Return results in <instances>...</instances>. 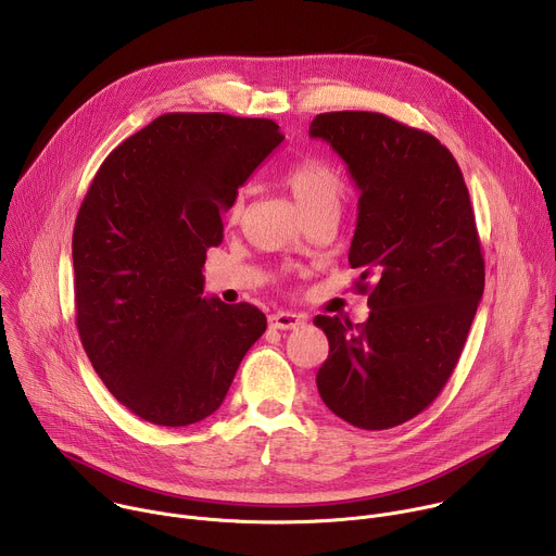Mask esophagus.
Wrapping results in <instances>:
<instances>
[{
  "label": "esophagus",
  "instance_id": "1",
  "mask_svg": "<svg viewBox=\"0 0 556 556\" xmlns=\"http://www.w3.org/2000/svg\"><path fill=\"white\" fill-rule=\"evenodd\" d=\"M268 324L270 328H277V330H296L299 326L305 324V316L294 312H277L268 316Z\"/></svg>",
  "mask_w": 556,
  "mask_h": 556
}]
</instances>
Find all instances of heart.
<instances>
[{
  "label": "heart",
  "mask_w": 556,
  "mask_h": 556,
  "mask_svg": "<svg viewBox=\"0 0 556 556\" xmlns=\"http://www.w3.org/2000/svg\"><path fill=\"white\" fill-rule=\"evenodd\" d=\"M283 185L294 198L301 213L307 217L316 213H339L345 195V185L334 165L321 157H301L283 172ZM244 213V193L237 191L228 204V222L237 224Z\"/></svg>",
  "instance_id": "heart-1"
}]
</instances>
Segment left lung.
Listing matches in <instances>:
<instances>
[{"label":"left lung","mask_w":556,"mask_h":556,"mask_svg":"<svg viewBox=\"0 0 556 556\" xmlns=\"http://www.w3.org/2000/svg\"><path fill=\"white\" fill-rule=\"evenodd\" d=\"M330 142L358 191L350 266L365 324L319 314L330 343L316 387L332 414L380 431L425 412L451 378L484 294V257L464 176L431 134L378 112H328Z\"/></svg>","instance_id":"1"}]
</instances>
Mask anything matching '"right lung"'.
<instances>
[{"label": "right lung", "mask_w": 556, "mask_h": 556, "mask_svg": "<svg viewBox=\"0 0 556 556\" xmlns=\"http://www.w3.org/2000/svg\"><path fill=\"white\" fill-rule=\"evenodd\" d=\"M281 140L270 118L163 114L105 157L78 208V337L114 399L151 425L217 412L266 332L255 305L202 296V268L222 211Z\"/></svg>", "instance_id": "1"}]
</instances>
